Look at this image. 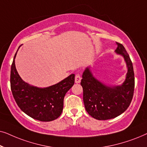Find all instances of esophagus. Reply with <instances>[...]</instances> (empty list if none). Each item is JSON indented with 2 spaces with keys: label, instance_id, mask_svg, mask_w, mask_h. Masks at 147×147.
<instances>
[{
  "label": "esophagus",
  "instance_id": "34e87169",
  "mask_svg": "<svg viewBox=\"0 0 147 147\" xmlns=\"http://www.w3.org/2000/svg\"><path fill=\"white\" fill-rule=\"evenodd\" d=\"M81 80H82L81 74H80V73L76 74V77H75V82H76V84L80 83V82H81Z\"/></svg>",
  "mask_w": 147,
  "mask_h": 147
}]
</instances>
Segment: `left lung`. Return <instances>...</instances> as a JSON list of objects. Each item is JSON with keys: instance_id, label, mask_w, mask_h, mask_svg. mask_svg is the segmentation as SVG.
<instances>
[{"instance_id": "1", "label": "left lung", "mask_w": 147, "mask_h": 147, "mask_svg": "<svg viewBox=\"0 0 147 147\" xmlns=\"http://www.w3.org/2000/svg\"><path fill=\"white\" fill-rule=\"evenodd\" d=\"M116 52L123 56L128 67L126 78L122 85L110 88L95 79L89 68L84 71L81 86L86 111L97 120L112 119L123 113L130 106L134 90V73L130 56L123 45L116 42Z\"/></svg>"}]
</instances>
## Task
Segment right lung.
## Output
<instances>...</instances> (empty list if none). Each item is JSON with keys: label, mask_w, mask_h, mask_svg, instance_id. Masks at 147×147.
Listing matches in <instances>:
<instances>
[{"label": "right lung", "mask_w": 147, "mask_h": 147, "mask_svg": "<svg viewBox=\"0 0 147 147\" xmlns=\"http://www.w3.org/2000/svg\"><path fill=\"white\" fill-rule=\"evenodd\" d=\"M15 57L11 69V89L16 103L22 111L34 119L42 122L54 120L61 115L64 96L75 82L71 74L55 85L39 88L23 81L16 69Z\"/></svg>", "instance_id": "add662e5"}]
</instances>
